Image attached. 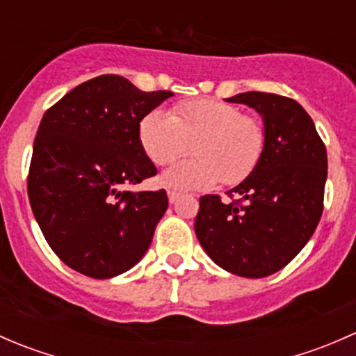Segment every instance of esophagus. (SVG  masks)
<instances>
[{
	"instance_id": "obj_1",
	"label": "esophagus",
	"mask_w": 356,
	"mask_h": 356,
	"mask_svg": "<svg viewBox=\"0 0 356 356\" xmlns=\"http://www.w3.org/2000/svg\"><path fill=\"white\" fill-rule=\"evenodd\" d=\"M167 196H168V201H170L172 204L177 203L179 198H181V195H179V193H175V191H168Z\"/></svg>"
}]
</instances>
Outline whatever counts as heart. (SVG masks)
I'll return each mask as SVG.
<instances>
[{
    "instance_id": "1",
    "label": "heart",
    "mask_w": 356,
    "mask_h": 356,
    "mask_svg": "<svg viewBox=\"0 0 356 356\" xmlns=\"http://www.w3.org/2000/svg\"><path fill=\"white\" fill-rule=\"evenodd\" d=\"M139 141L149 160L168 165L196 153L163 172L161 184L175 191H198L218 182L236 186L253 174L265 148L260 120L239 106L218 99L179 103L172 113L152 110L139 122Z\"/></svg>"
}]
</instances>
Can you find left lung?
Returning a JSON list of instances; mask_svg holds the SVG:
<instances>
[{
  "mask_svg": "<svg viewBox=\"0 0 356 356\" xmlns=\"http://www.w3.org/2000/svg\"><path fill=\"white\" fill-rule=\"evenodd\" d=\"M260 113L265 148L250 177L232 188L239 201L200 198L195 231L208 257L234 275L275 274L303 250L324 207L327 153L303 106L270 92L227 98Z\"/></svg>",
  "mask_w": 356,
  "mask_h": 356,
  "instance_id": "obj_1",
  "label": "left lung"
}]
</instances>
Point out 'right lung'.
Returning <instances> with one entry per match:
<instances>
[{"instance_id": "right-lung-1", "label": "right lung", "mask_w": 356, "mask_h": 356, "mask_svg": "<svg viewBox=\"0 0 356 356\" xmlns=\"http://www.w3.org/2000/svg\"><path fill=\"white\" fill-rule=\"evenodd\" d=\"M170 96L106 74L72 89L42 117L29 200L48 245L74 270L115 277L152 245L167 193L122 188L156 174L139 141V122Z\"/></svg>"}]
</instances>
